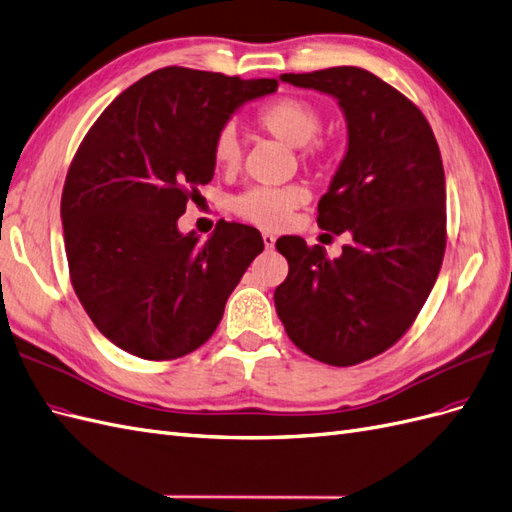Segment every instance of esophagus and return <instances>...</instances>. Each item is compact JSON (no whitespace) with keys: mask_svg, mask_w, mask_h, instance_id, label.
<instances>
[{"mask_svg":"<svg viewBox=\"0 0 512 512\" xmlns=\"http://www.w3.org/2000/svg\"><path fill=\"white\" fill-rule=\"evenodd\" d=\"M262 243H265L267 250H271V247L275 245V237L271 232H262Z\"/></svg>","mask_w":512,"mask_h":512,"instance_id":"34e87169","label":"esophagus"}]
</instances>
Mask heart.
Returning a JSON list of instances; mask_svg holds the SVG:
<instances>
[{
	"mask_svg": "<svg viewBox=\"0 0 512 512\" xmlns=\"http://www.w3.org/2000/svg\"><path fill=\"white\" fill-rule=\"evenodd\" d=\"M258 127L290 148L308 146L323 127L321 112L310 101L284 96L260 109ZM213 161L219 170L234 172L241 165V142L237 129L228 124L213 142ZM310 193L301 185L252 187L232 200V211L262 228H278L288 222L297 206L306 204Z\"/></svg>",
	"mask_w": 512,
	"mask_h": 512,
	"instance_id": "obj_1",
	"label": "heart"
}]
</instances>
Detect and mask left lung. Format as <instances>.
<instances>
[{
	"instance_id": "1",
	"label": "left lung",
	"mask_w": 512,
	"mask_h": 512,
	"mask_svg": "<svg viewBox=\"0 0 512 512\" xmlns=\"http://www.w3.org/2000/svg\"><path fill=\"white\" fill-rule=\"evenodd\" d=\"M334 96L347 120V153L316 222L351 234L338 258L301 237H280L288 260L275 310L303 353L353 366L390 349L416 321L446 252V176L420 109L357 66L280 75Z\"/></svg>"
}]
</instances>
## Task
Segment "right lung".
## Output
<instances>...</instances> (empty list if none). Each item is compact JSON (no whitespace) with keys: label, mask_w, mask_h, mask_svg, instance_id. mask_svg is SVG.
<instances>
[{"label":"right lung","mask_w":512,"mask_h":512,"mask_svg":"<svg viewBox=\"0 0 512 512\" xmlns=\"http://www.w3.org/2000/svg\"><path fill=\"white\" fill-rule=\"evenodd\" d=\"M275 90V79L168 66L116 96L81 142L60 209L68 269L92 323L122 351H196L265 250L252 226L222 219L200 243L178 230V217L211 183L217 133L241 105Z\"/></svg>","instance_id":"right-lung-1"}]
</instances>
